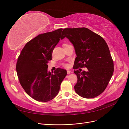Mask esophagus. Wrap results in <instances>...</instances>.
Returning <instances> with one entry per match:
<instances>
[{
	"mask_svg": "<svg viewBox=\"0 0 129 129\" xmlns=\"http://www.w3.org/2000/svg\"><path fill=\"white\" fill-rule=\"evenodd\" d=\"M71 73V71H70V70H67V74H70Z\"/></svg>",
	"mask_w": 129,
	"mask_h": 129,
	"instance_id": "34e87169",
	"label": "esophagus"
}]
</instances>
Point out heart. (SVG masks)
Wrapping results in <instances>:
<instances>
[{
    "label": "heart",
    "mask_w": 129,
    "mask_h": 129,
    "mask_svg": "<svg viewBox=\"0 0 129 129\" xmlns=\"http://www.w3.org/2000/svg\"><path fill=\"white\" fill-rule=\"evenodd\" d=\"M66 45H67V44H64V46H65ZM63 65H64V66L65 67H67L69 66V65L67 64H64Z\"/></svg>",
    "instance_id": "heart-1"
}]
</instances>
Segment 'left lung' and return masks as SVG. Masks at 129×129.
I'll use <instances>...</instances> for the list:
<instances>
[{
    "label": "left lung",
    "mask_w": 129,
    "mask_h": 129,
    "mask_svg": "<svg viewBox=\"0 0 129 129\" xmlns=\"http://www.w3.org/2000/svg\"><path fill=\"white\" fill-rule=\"evenodd\" d=\"M62 35L73 44L77 55L73 67L78 79L74 86L76 92L88 99L99 96L106 88L114 70L106 42L86 28H65ZM79 67H86L88 71L80 72L77 70Z\"/></svg>",
    "instance_id": "1"
}]
</instances>
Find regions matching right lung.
I'll use <instances>...</instances> for the list:
<instances>
[{
  "label": "right lung",
  "mask_w": 129,
  "mask_h": 129,
  "mask_svg": "<svg viewBox=\"0 0 129 129\" xmlns=\"http://www.w3.org/2000/svg\"><path fill=\"white\" fill-rule=\"evenodd\" d=\"M63 29L41 34L27 43L18 57L16 70L19 82L26 93L40 102H47L58 94L67 75L64 69L48 72L47 63L60 39Z\"/></svg>",
  "instance_id": "1"
}]
</instances>
